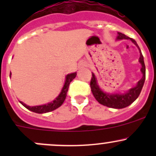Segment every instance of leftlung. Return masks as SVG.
I'll return each instance as SVG.
<instances>
[{"mask_svg":"<svg viewBox=\"0 0 156 156\" xmlns=\"http://www.w3.org/2000/svg\"><path fill=\"white\" fill-rule=\"evenodd\" d=\"M122 39H127L130 40L139 49L140 51V59L139 62L141 64V72L143 74V76L141 79L137 82L135 87L130 88V90L125 93H115V94H108V93L104 92L99 86L98 82L96 75L92 72V78L90 80V89L92 91L93 95L94 96L96 100L103 106H108L109 108H123L130 106L132 103L135 101L139 97L142 88L144 87V82H145L146 78V67L144 64V56H143L141 50L139 46L137 45L136 42L133 38L127 37L125 34H122L121 32H118V36L116 37V40H122Z\"/></svg>","mask_w":156,"mask_h":156,"instance_id":"1","label":"left lung"}]
</instances>
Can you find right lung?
<instances>
[{
	"label": "right lung",
	"mask_w": 156,
	"mask_h": 156,
	"mask_svg": "<svg viewBox=\"0 0 156 156\" xmlns=\"http://www.w3.org/2000/svg\"><path fill=\"white\" fill-rule=\"evenodd\" d=\"M76 75H77V72H74V73L68 74V75L66 76L65 84H64L63 87H62V90H61L60 94H59V96H58L57 97H56L53 101L50 102V103H47V104L41 105V106H27V105L25 104V103H23L22 101H20V103H21L23 106H25L26 108H28V109L30 110V111L35 113H39V114L49 112H52L53 111V110L56 109V108H59V106H62L64 100H66V95H67V92H68V90H69V84H70L71 81H72L75 77H76ZM10 77H11V72L10 74Z\"/></svg>",
	"instance_id": "add662e5"
}]
</instances>
